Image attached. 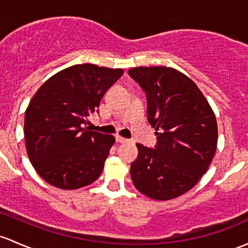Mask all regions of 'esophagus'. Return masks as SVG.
Instances as JSON below:
<instances>
[{
	"mask_svg": "<svg viewBox=\"0 0 248 248\" xmlns=\"http://www.w3.org/2000/svg\"><path fill=\"white\" fill-rule=\"evenodd\" d=\"M116 141L120 142V144H124V142H127V141H128V140L124 139V138H122V137H120V135H117V137H116Z\"/></svg>",
	"mask_w": 248,
	"mask_h": 248,
	"instance_id": "esophagus-1",
	"label": "esophagus"
}]
</instances>
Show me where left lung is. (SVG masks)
Here are the masks:
<instances>
[{
    "mask_svg": "<svg viewBox=\"0 0 248 248\" xmlns=\"http://www.w3.org/2000/svg\"><path fill=\"white\" fill-rule=\"evenodd\" d=\"M147 96V116L157 146L137 144L131 164L134 186L155 201H168L194 187L212 164L217 124L212 107L194 80L168 66L128 70Z\"/></svg>",
    "mask_w": 248,
    "mask_h": 248,
    "instance_id": "left-lung-1",
    "label": "left lung"
}]
</instances>
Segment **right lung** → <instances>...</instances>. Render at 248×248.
Returning a JSON list of instances; mask_svg holds the SVG:
<instances>
[{"label": "right lung", "mask_w": 248, "mask_h": 248, "mask_svg": "<svg viewBox=\"0 0 248 248\" xmlns=\"http://www.w3.org/2000/svg\"><path fill=\"white\" fill-rule=\"evenodd\" d=\"M122 74V69L95 64L72 65L49 77L34 93L25 113V145L46 183L75 190L102 173L115 138L83 124Z\"/></svg>", "instance_id": "1"}]
</instances>
